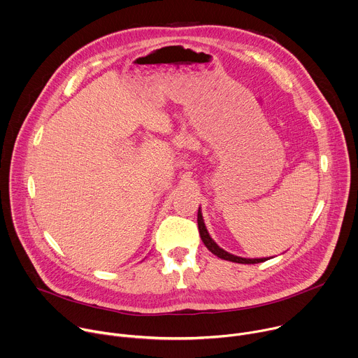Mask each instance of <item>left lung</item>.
Here are the masks:
<instances>
[{"label":"left lung","instance_id":"1","mask_svg":"<svg viewBox=\"0 0 358 358\" xmlns=\"http://www.w3.org/2000/svg\"><path fill=\"white\" fill-rule=\"evenodd\" d=\"M198 229H199V234H201V239L203 242V245L206 246V249L213 253L215 256H217L219 259H223V260H227V262H233V263H241V264H257V263H263V262H267L268 259H243V257H239V256H234V255H230L227 253L226 250L220 249L215 241L210 237V234L208 233L206 230V226L203 223V217H202V212H201V206L198 209Z\"/></svg>","mask_w":358,"mask_h":358}]
</instances>
